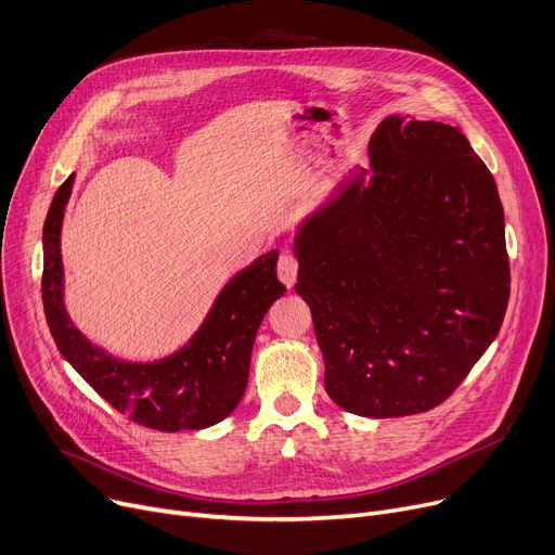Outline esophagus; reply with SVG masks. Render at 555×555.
I'll return each mask as SVG.
<instances>
[{
    "instance_id": "1",
    "label": "esophagus",
    "mask_w": 555,
    "mask_h": 555,
    "mask_svg": "<svg viewBox=\"0 0 555 555\" xmlns=\"http://www.w3.org/2000/svg\"><path fill=\"white\" fill-rule=\"evenodd\" d=\"M279 279L285 287H293L295 281H297V272H299V260L293 256V254H283L279 258Z\"/></svg>"
}]
</instances>
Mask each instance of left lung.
<instances>
[{
    "label": "left lung",
    "mask_w": 555,
    "mask_h": 555,
    "mask_svg": "<svg viewBox=\"0 0 555 555\" xmlns=\"http://www.w3.org/2000/svg\"><path fill=\"white\" fill-rule=\"evenodd\" d=\"M369 168L295 233L328 396L356 416L441 404L498 337L511 295L504 209L461 128L391 114Z\"/></svg>",
    "instance_id": "8db88e82"
}]
</instances>
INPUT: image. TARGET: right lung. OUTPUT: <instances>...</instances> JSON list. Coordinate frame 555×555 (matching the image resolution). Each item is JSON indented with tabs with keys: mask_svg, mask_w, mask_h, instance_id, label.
<instances>
[{
	"mask_svg": "<svg viewBox=\"0 0 555 555\" xmlns=\"http://www.w3.org/2000/svg\"><path fill=\"white\" fill-rule=\"evenodd\" d=\"M74 175L55 191L42 229V304L51 337L63 358L116 412L159 431L204 429L236 410L249 380L251 346L262 317L283 297L276 279L279 249L233 274L214 299L199 328L157 360H124L87 339L65 308L61 231Z\"/></svg>",
	"mask_w": 555,
	"mask_h": 555,
	"instance_id": "add662e5",
	"label": "right lung"
}]
</instances>
